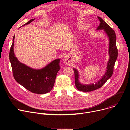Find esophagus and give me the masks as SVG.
<instances>
[{
  "label": "esophagus",
  "instance_id": "34e87169",
  "mask_svg": "<svg viewBox=\"0 0 130 130\" xmlns=\"http://www.w3.org/2000/svg\"><path fill=\"white\" fill-rule=\"evenodd\" d=\"M70 57L68 55H66L64 58V62L65 64H69L70 63Z\"/></svg>",
  "mask_w": 130,
  "mask_h": 130
}]
</instances>
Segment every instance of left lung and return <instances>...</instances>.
<instances>
[{"mask_svg": "<svg viewBox=\"0 0 130 130\" xmlns=\"http://www.w3.org/2000/svg\"><path fill=\"white\" fill-rule=\"evenodd\" d=\"M100 24L98 26L97 30L103 29L109 39V50L108 53L110 58L108 61L106 67V72L98 82L95 84H81L78 80L79 74L78 71L73 69L75 74V84L76 88L79 91L82 92H91L96 90L101 87L111 77L114 71V66L115 61L118 57V49L116 46V35L114 30L109 26L103 19L100 17H98Z\"/></svg>", "mask_w": 130, "mask_h": 130, "instance_id": "8db88e82", "label": "left lung"}]
</instances>
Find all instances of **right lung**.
Returning a JSON list of instances; mask_svg holds the SVG:
<instances>
[{"mask_svg":"<svg viewBox=\"0 0 130 130\" xmlns=\"http://www.w3.org/2000/svg\"><path fill=\"white\" fill-rule=\"evenodd\" d=\"M35 19H32L24 25L30 24ZM15 35L13 37L12 44L9 52L13 76L19 84L30 92L38 94L50 92L53 87L56 75L60 69V59L53 60L42 69H33L18 60L13 52Z\"/></svg>","mask_w":130,"mask_h":130,"instance_id":"obj_1","label":"right lung"}]
</instances>
